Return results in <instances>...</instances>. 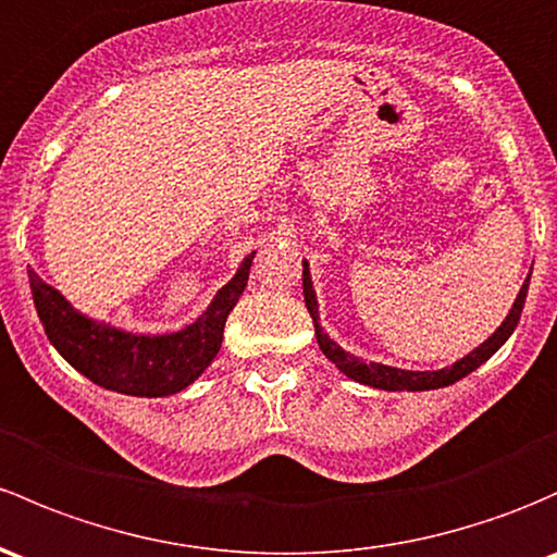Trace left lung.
<instances>
[{"label":"left lung","instance_id":"left-lung-1","mask_svg":"<svg viewBox=\"0 0 557 557\" xmlns=\"http://www.w3.org/2000/svg\"><path fill=\"white\" fill-rule=\"evenodd\" d=\"M529 280L525 277L523 288H520L518 298H515L510 314L505 318V323L494 331V336L485 338L480 347L472 349L470 355L456 360L454 366L441 368V371H403V368H392V366H382V362H362L360 357L344 352L336 342H333L327 333H323L320 327V314H318V296H314L312 288V277H309V263L304 261V301H307L309 314L314 320V333H318V344L323 349V355L331 362H336L338 371L344 376L355 379V382L368 384V386H376V389H389V392H424V389H441V386H448L459 379H465L467 373H472L475 368L483 366L507 338L512 336V331L518 327L520 312H523V304H525V294H529Z\"/></svg>","mask_w":557,"mask_h":557}]
</instances>
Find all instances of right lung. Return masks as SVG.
<instances>
[{
  "label": "right lung",
  "instance_id": "add662e5",
  "mask_svg": "<svg viewBox=\"0 0 557 557\" xmlns=\"http://www.w3.org/2000/svg\"><path fill=\"white\" fill-rule=\"evenodd\" d=\"M253 256H245L237 274L213 296L195 323L162 336L127 333L85 318L34 269H28V285L47 338L82 376L120 395L165 397L200 379L219 355L226 318L248 285Z\"/></svg>",
  "mask_w": 557,
  "mask_h": 557
}]
</instances>
